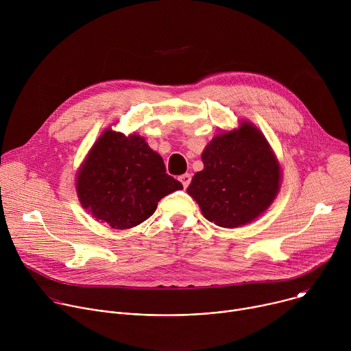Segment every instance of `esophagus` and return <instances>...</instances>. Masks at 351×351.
Returning <instances> with one entry per match:
<instances>
[{
	"instance_id": "obj_1",
	"label": "esophagus",
	"mask_w": 351,
	"mask_h": 351,
	"mask_svg": "<svg viewBox=\"0 0 351 351\" xmlns=\"http://www.w3.org/2000/svg\"><path fill=\"white\" fill-rule=\"evenodd\" d=\"M179 180L182 182L183 187L186 189V187L190 184V182H191V175H190V173H184V175H182V176L179 178Z\"/></svg>"
}]
</instances>
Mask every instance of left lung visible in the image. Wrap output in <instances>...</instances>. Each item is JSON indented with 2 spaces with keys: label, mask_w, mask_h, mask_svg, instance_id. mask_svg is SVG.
<instances>
[{
  "label": "left lung",
  "mask_w": 351,
  "mask_h": 351,
  "mask_svg": "<svg viewBox=\"0 0 351 351\" xmlns=\"http://www.w3.org/2000/svg\"><path fill=\"white\" fill-rule=\"evenodd\" d=\"M204 169L187 187L203 215L218 226L253 222L274 203L280 167L264 134L248 122L217 134L202 154Z\"/></svg>",
  "instance_id": "1"
}]
</instances>
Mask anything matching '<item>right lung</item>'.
<instances>
[{"instance_id": "1", "label": "right lung", "mask_w": 351, "mask_h": 351, "mask_svg": "<svg viewBox=\"0 0 351 351\" xmlns=\"http://www.w3.org/2000/svg\"><path fill=\"white\" fill-rule=\"evenodd\" d=\"M183 189L167 173L161 156L138 134L107 129L91 147L76 178L80 204L114 229H129L152 217L158 202Z\"/></svg>"}]
</instances>
